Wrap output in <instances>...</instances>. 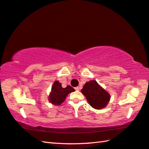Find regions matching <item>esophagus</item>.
Listing matches in <instances>:
<instances>
[{"instance_id":"34e87169","label":"esophagus","mask_w":149,"mask_h":149,"mask_svg":"<svg viewBox=\"0 0 149 149\" xmlns=\"http://www.w3.org/2000/svg\"><path fill=\"white\" fill-rule=\"evenodd\" d=\"M75 89L76 91H79V87H75Z\"/></svg>"}]
</instances>
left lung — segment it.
Here are the masks:
<instances>
[{"mask_svg":"<svg viewBox=\"0 0 149 149\" xmlns=\"http://www.w3.org/2000/svg\"><path fill=\"white\" fill-rule=\"evenodd\" d=\"M88 103L93 108L101 109L108 104L110 100V95L103 89L96 81L86 82L81 89Z\"/></svg>","mask_w":149,"mask_h":149,"instance_id":"8db88e82","label":"left lung"}]
</instances>
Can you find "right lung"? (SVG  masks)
<instances>
[{
	"label": "right lung",
	"instance_id": "obj_1",
	"mask_svg": "<svg viewBox=\"0 0 149 149\" xmlns=\"http://www.w3.org/2000/svg\"><path fill=\"white\" fill-rule=\"evenodd\" d=\"M75 91V89L70 86H67L66 88H62L61 83L56 81L54 82L51 88V92L49 96V102L54 105H59L63 103L67 96L72 92Z\"/></svg>",
	"mask_w": 149,
	"mask_h": 149
}]
</instances>
